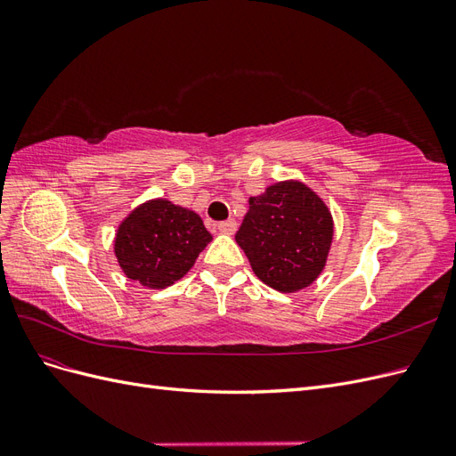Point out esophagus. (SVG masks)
<instances>
[{"label":"esophagus","instance_id":"34e87169","mask_svg":"<svg viewBox=\"0 0 456 456\" xmlns=\"http://www.w3.org/2000/svg\"><path fill=\"white\" fill-rule=\"evenodd\" d=\"M236 228H238V224H236V220H233V218L223 220V223L216 224V230H218L220 233H228V236H232V233L236 232Z\"/></svg>","mask_w":456,"mask_h":456}]
</instances>
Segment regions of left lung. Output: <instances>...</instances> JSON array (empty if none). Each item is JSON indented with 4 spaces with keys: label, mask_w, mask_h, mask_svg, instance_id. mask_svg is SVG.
<instances>
[{
    "label": "left lung",
    "mask_w": 456,
    "mask_h": 456,
    "mask_svg": "<svg viewBox=\"0 0 456 456\" xmlns=\"http://www.w3.org/2000/svg\"><path fill=\"white\" fill-rule=\"evenodd\" d=\"M236 241L260 281L280 293H295L325 268L333 216L306 184L275 183L249 200Z\"/></svg>",
    "instance_id": "left-lung-1"
}]
</instances>
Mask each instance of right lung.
I'll return each mask as SVG.
<instances>
[{
  "label": "right lung",
  "mask_w": 456,
  "mask_h": 456,
  "mask_svg": "<svg viewBox=\"0 0 456 456\" xmlns=\"http://www.w3.org/2000/svg\"><path fill=\"white\" fill-rule=\"evenodd\" d=\"M211 240L198 213L159 198L126 216L116 233L114 253L129 280L165 289L188 273Z\"/></svg>",
  "instance_id": "obj_1"
}]
</instances>
